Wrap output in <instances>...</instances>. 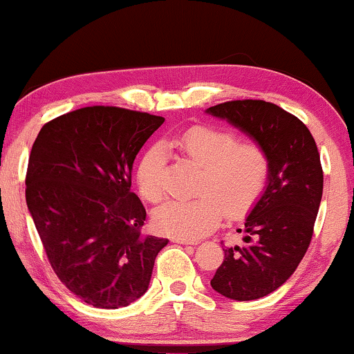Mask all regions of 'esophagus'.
Here are the masks:
<instances>
[{
	"label": "esophagus",
	"mask_w": 354,
	"mask_h": 354,
	"mask_svg": "<svg viewBox=\"0 0 354 354\" xmlns=\"http://www.w3.org/2000/svg\"><path fill=\"white\" fill-rule=\"evenodd\" d=\"M172 242H177V244H183V245L196 244V241H194V239H187V237H172Z\"/></svg>",
	"instance_id": "1"
}]
</instances>
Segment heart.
Listing matches in <instances>:
<instances>
[{"label":"heart","instance_id":"b5f03b06","mask_svg":"<svg viewBox=\"0 0 354 354\" xmlns=\"http://www.w3.org/2000/svg\"><path fill=\"white\" fill-rule=\"evenodd\" d=\"M201 167L196 192L190 200H171L154 211V226L174 237L195 239L213 231L224 213L245 216L263 195L272 174L267 149L255 141H241L234 131L195 125L164 141ZM136 185L141 196L158 203L166 195L164 154L159 146L146 149L138 160Z\"/></svg>","mask_w":354,"mask_h":354}]
</instances>
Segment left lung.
<instances>
[{
    "label": "left lung",
    "instance_id": "8db88e82",
    "mask_svg": "<svg viewBox=\"0 0 354 354\" xmlns=\"http://www.w3.org/2000/svg\"><path fill=\"white\" fill-rule=\"evenodd\" d=\"M249 133L267 149V190L245 219L244 245L226 247L211 288L234 301L277 291L309 249L324 192V171L314 136L299 118L265 100H229L208 109Z\"/></svg>",
    "mask_w": 354,
    "mask_h": 354
}]
</instances>
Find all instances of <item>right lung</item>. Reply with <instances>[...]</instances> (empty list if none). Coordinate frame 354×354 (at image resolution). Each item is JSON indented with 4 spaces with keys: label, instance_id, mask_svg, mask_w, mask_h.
I'll use <instances>...</instances> for the list:
<instances>
[{
    "label": "right lung",
    "instance_id": "obj_1",
    "mask_svg": "<svg viewBox=\"0 0 354 354\" xmlns=\"http://www.w3.org/2000/svg\"><path fill=\"white\" fill-rule=\"evenodd\" d=\"M162 117L93 105L50 120L32 146L26 201L59 281L86 304L118 309L149 286L167 239L143 236L131 192L138 151Z\"/></svg>",
    "mask_w": 354,
    "mask_h": 354
}]
</instances>
